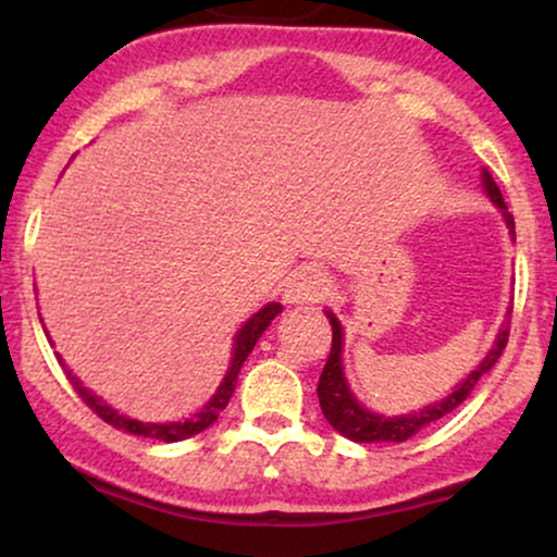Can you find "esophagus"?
Masks as SVG:
<instances>
[{"mask_svg":"<svg viewBox=\"0 0 557 557\" xmlns=\"http://www.w3.org/2000/svg\"><path fill=\"white\" fill-rule=\"evenodd\" d=\"M332 280L327 272L317 270V267H306L298 274H293V280L285 287V300L290 306H311L319 304L330 296Z\"/></svg>","mask_w":557,"mask_h":557,"instance_id":"34e87169","label":"esophagus"}]
</instances>
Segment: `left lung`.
Returning <instances> with one entry per match:
<instances>
[{"label":"left lung","mask_w":557,"mask_h":557,"mask_svg":"<svg viewBox=\"0 0 557 557\" xmlns=\"http://www.w3.org/2000/svg\"><path fill=\"white\" fill-rule=\"evenodd\" d=\"M482 181H484V190H487V196L492 198V203H495L497 209H503L505 225H508L510 235L516 238L513 214H510L508 207H505L500 188H497V183L492 181L487 170L482 172ZM324 314H327L332 324V348L317 385L319 406H322L324 419L330 421L332 430H337L343 437L354 440V443H403V440L413 437L421 426L432 424V421L443 419L445 413L456 411V408L469 398L476 382L482 380L492 367H495L497 359H500L503 348L508 345V332H510L508 324H503V330L497 332L495 345H492L490 354L484 356V361L479 363L474 372L466 376L461 385L453 389L447 398L432 403V406H424L417 413H406V417H382V413H372L369 408H363L361 403L354 398V393H350L348 382H345V374H343V327L332 311H324Z\"/></svg>","instance_id":"8db88e82"}]
</instances>
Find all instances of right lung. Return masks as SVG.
<instances>
[{
  "instance_id": "add662e5",
  "label": "right lung",
  "mask_w": 557,
  "mask_h": 557,
  "mask_svg": "<svg viewBox=\"0 0 557 557\" xmlns=\"http://www.w3.org/2000/svg\"><path fill=\"white\" fill-rule=\"evenodd\" d=\"M283 311V306L280 304H267L264 309H259L257 314L248 319L246 324L238 330V335H235V348H233V361H230V369L225 374V380H222V385L216 387V393L209 398L207 406L201 408V411L194 413V417H188L185 421H168V424H154V421H136V419H127L123 413L114 411L112 406H107L104 400L96 398L91 389H86L78 382V376H73V372H67L70 382H73L75 393L81 395L83 403H86L88 408L96 413L99 419H104L107 424L117 426V430L123 432H131V434H140V437H151V440H162V443H181V440H188L194 437V434L203 432L209 424H214L216 417H220L222 408L227 406V400L233 398V389H235V382H238V372L243 367V361L248 359V354L253 350V345L261 337V332L272 324V319Z\"/></svg>"
}]
</instances>
